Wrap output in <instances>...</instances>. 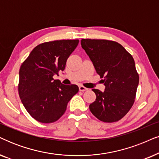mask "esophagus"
Returning a JSON list of instances; mask_svg holds the SVG:
<instances>
[{
  "instance_id": "obj_1",
  "label": "esophagus",
  "mask_w": 159,
  "mask_h": 159,
  "mask_svg": "<svg viewBox=\"0 0 159 159\" xmlns=\"http://www.w3.org/2000/svg\"><path fill=\"white\" fill-rule=\"evenodd\" d=\"M79 90H80V91L83 92V91H85V90H87L88 88H86L85 87H84V86H82V85H80L79 86Z\"/></svg>"
}]
</instances>
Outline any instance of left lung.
Wrapping results in <instances>:
<instances>
[{
  "label": "left lung",
  "mask_w": 159,
  "mask_h": 159,
  "mask_svg": "<svg viewBox=\"0 0 159 159\" xmlns=\"http://www.w3.org/2000/svg\"><path fill=\"white\" fill-rule=\"evenodd\" d=\"M82 49L89 56L105 85V90H92L96 98L90 104L92 114L105 123L116 122L127 114L134 102L139 75L133 57L119 43L103 39H82Z\"/></svg>",
  "instance_id": "left-lung-1"
}]
</instances>
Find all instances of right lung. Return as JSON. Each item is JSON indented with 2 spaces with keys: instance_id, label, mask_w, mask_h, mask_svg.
I'll return each instance as SVG.
<instances>
[{
  "instance_id": "1",
  "label": "right lung",
  "mask_w": 159,
  "mask_h": 159,
  "mask_svg": "<svg viewBox=\"0 0 159 159\" xmlns=\"http://www.w3.org/2000/svg\"><path fill=\"white\" fill-rule=\"evenodd\" d=\"M79 40H57L39 44L20 66L18 91L30 116L49 123L64 114L71 98L79 91L76 84L65 85L55 75L65 69Z\"/></svg>"
}]
</instances>
